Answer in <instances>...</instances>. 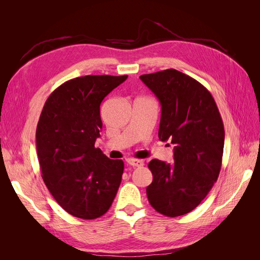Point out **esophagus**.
I'll return each instance as SVG.
<instances>
[{
  "label": "esophagus",
  "mask_w": 260,
  "mask_h": 260,
  "mask_svg": "<svg viewBox=\"0 0 260 260\" xmlns=\"http://www.w3.org/2000/svg\"><path fill=\"white\" fill-rule=\"evenodd\" d=\"M127 164L129 165V166H132V167H141V166H143V160L135 159V158H128Z\"/></svg>",
  "instance_id": "obj_1"
}]
</instances>
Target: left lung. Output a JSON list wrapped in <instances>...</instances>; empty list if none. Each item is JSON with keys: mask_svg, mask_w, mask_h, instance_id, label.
Returning <instances> with one entry per match:
<instances>
[{"mask_svg": "<svg viewBox=\"0 0 260 260\" xmlns=\"http://www.w3.org/2000/svg\"><path fill=\"white\" fill-rule=\"evenodd\" d=\"M140 79L161 105L159 140L176 145L174 164L149 161L147 199L161 215L182 216L200 205L218 179L224 145L221 116L205 86L176 69Z\"/></svg>", "mask_w": 260, "mask_h": 260, "instance_id": "1", "label": "left lung"}]
</instances>
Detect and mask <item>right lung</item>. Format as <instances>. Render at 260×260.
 Listing matches in <instances>:
<instances>
[{
    "label": "right lung",
    "mask_w": 260,
    "mask_h": 260,
    "mask_svg": "<svg viewBox=\"0 0 260 260\" xmlns=\"http://www.w3.org/2000/svg\"><path fill=\"white\" fill-rule=\"evenodd\" d=\"M128 76H84L68 80L46 100L37 125V153L46 187L68 214L103 216L121 182L123 161L94 144L103 127L102 101Z\"/></svg>",
    "instance_id": "obj_1"
}]
</instances>
